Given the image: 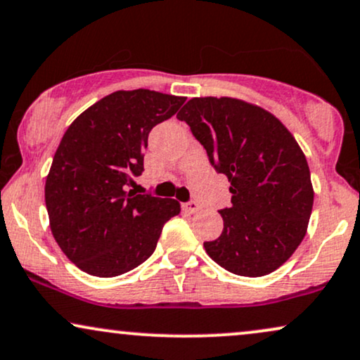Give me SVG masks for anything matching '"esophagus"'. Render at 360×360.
Segmentation results:
<instances>
[{"label":"esophagus","mask_w":360,"mask_h":360,"mask_svg":"<svg viewBox=\"0 0 360 360\" xmlns=\"http://www.w3.org/2000/svg\"><path fill=\"white\" fill-rule=\"evenodd\" d=\"M183 209H184L186 212H189V214H194V212H198V211H199V204L195 202V201L184 202V204H183Z\"/></svg>","instance_id":"esophagus-1"}]
</instances>
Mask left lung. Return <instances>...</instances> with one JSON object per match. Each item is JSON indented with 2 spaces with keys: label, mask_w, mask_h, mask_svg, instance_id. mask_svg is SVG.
I'll list each match as a JSON object with an SVG mask.
<instances>
[{
  "label": "left lung",
  "mask_w": 360,
  "mask_h": 360,
  "mask_svg": "<svg viewBox=\"0 0 360 360\" xmlns=\"http://www.w3.org/2000/svg\"><path fill=\"white\" fill-rule=\"evenodd\" d=\"M231 183L224 229L204 243L226 271L271 274L306 236L314 189L306 156L289 129L266 109L236 98H193L177 112Z\"/></svg>",
  "instance_id": "1"
}]
</instances>
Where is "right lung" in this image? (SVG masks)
<instances>
[{"label": "right lung", "instance_id": "1", "mask_svg": "<svg viewBox=\"0 0 360 360\" xmlns=\"http://www.w3.org/2000/svg\"><path fill=\"white\" fill-rule=\"evenodd\" d=\"M186 98L158 91H116L68 127L44 186L51 233L81 271L115 277L156 249L162 226L179 214L176 199L127 191L144 171L148 136Z\"/></svg>", "mask_w": 360, "mask_h": 360}]
</instances>
